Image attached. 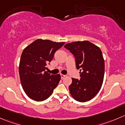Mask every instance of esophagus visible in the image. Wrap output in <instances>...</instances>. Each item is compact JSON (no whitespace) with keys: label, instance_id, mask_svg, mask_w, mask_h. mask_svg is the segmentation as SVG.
<instances>
[{"label":"esophagus","instance_id":"1","mask_svg":"<svg viewBox=\"0 0 125 125\" xmlns=\"http://www.w3.org/2000/svg\"><path fill=\"white\" fill-rule=\"evenodd\" d=\"M65 77V75H64V74H61V79H64Z\"/></svg>","mask_w":125,"mask_h":125}]
</instances>
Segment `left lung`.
<instances>
[{
    "instance_id": "8db88e82",
    "label": "left lung",
    "mask_w": 125,
    "mask_h": 125,
    "mask_svg": "<svg viewBox=\"0 0 125 125\" xmlns=\"http://www.w3.org/2000/svg\"><path fill=\"white\" fill-rule=\"evenodd\" d=\"M64 47L75 57L76 66L80 70V80L72 78L69 91L78 102L92 99L101 90L104 81L105 61L101 50L88 41L67 43Z\"/></svg>"
}]
</instances>
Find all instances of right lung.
<instances>
[{
  "instance_id": "1",
  "label": "right lung",
  "mask_w": 125,
  "mask_h": 125,
  "mask_svg": "<svg viewBox=\"0 0 125 125\" xmlns=\"http://www.w3.org/2000/svg\"><path fill=\"white\" fill-rule=\"evenodd\" d=\"M64 44L38 39L24 49L19 64V74L23 89L31 99L38 102L47 99L58 85L60 74H51L45 70L55 52Z\"/></svg>"
}]
</instances>
